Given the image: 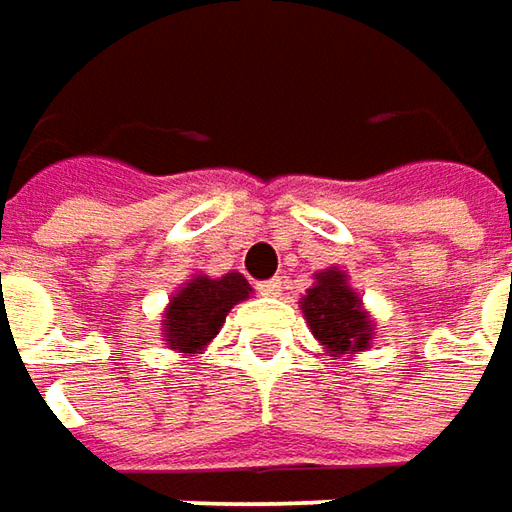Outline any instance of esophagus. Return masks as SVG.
I'll return each mask as SVG.
<instances>
[{"label":"esophagus","instance_id":"34e87169","mask_svg":"<svg viewBox=\"0 0 512 512\" xmlns=\"http://www.w3.org/2000/svg\"><path fill=\"white\" fill-rule=\"evenodd\" d=\"M256 290H259L262 296H276V293L282 290V279H267V282H259Z\"/></svg>","mask_w":512,"mask_h":512}]
</instances>
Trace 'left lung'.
<instances>
[{"mask_svg":"<svg viewBox=\"0 0 512 512\" xmlns=\"http://www.w3.org/2000/svg\"><path fill=\"white\" fill-rule=\"evenodd\" d=\"M299 307L313 336L333 356H353L367 350L376 336V327L362 307L359 293L347 285V276L339 267L316 273V282L302 296Z\"/></svg>","mask_w":512,"mask_h":512,"instance_id":"left-lung-1","label":"left lung"}]
</instances>
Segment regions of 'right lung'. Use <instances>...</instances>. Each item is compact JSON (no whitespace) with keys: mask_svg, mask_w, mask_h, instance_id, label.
<instances>
[{"mask_svg":"<svg viewBox=\"0 0 512 512\" xmlns=\"http://www.w3.org/2000/svg\"><path fill=\"white\" fill-rule=\"evenodd\" d=\"M250 290L242 273H225L219 279L199 273L187 279L162 316L165 344L182 356L199 353L222 330L230 307L250 299Z\"/></svg>","mask_w":512,"mask_h":512,"instance_id":"obj_1","label":"right lung"}]
</instances>
